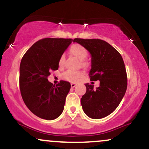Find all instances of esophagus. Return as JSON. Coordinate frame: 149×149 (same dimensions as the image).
<instances>
[{"instance_id":"obj_1","label":"esophagus","mask_w":149,"mask_h":149,"mask_svg":"<svg viewBox=\"0 0 149 149\" xmlns=\"http://www.w3.org/2000/svg\"><path fill=\"white\" fill-rule=\"evenodd\" d=\"M76 85H77V84H74V83H71V87H72V88H74V87H76Z\"/></svg>"}]
</instances>
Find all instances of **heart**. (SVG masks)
Listing matches in <instances>:
<instances>
[{"label": "heart", "instance_id": "1", "mask_svg": "<svg viewBox=\"0 0 149 149\" xmlns=\"http://www.w3.org/2000/svg\"><path fill=\"white\" fill-rule=\"evenodd\" d=\"M70 53L79 60H81V63L83 66H87V63L83 61L84 59L87 57L88 55L87 49L79 44H73L69 49ZM65 62V55H62L60 57L58 60L59 66H62ZM84 75V72L79 70H68L65 72L62 75V77L65 80L71 81V82H77L81 77Z\"/></svg>", "mask_w": 149, "mask_h": 149}]
</instances>
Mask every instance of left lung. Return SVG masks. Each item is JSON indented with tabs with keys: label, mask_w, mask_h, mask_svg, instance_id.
I'll return each instance as SVG.
<instances>
[{
	"label": "left lung",
	"mask_w": 149,
	"mask_h": 149,
	"mask_svg": "<svg viewBox=\"0 0 149 149\" xmlns=\"http://www.w3.org/2000/svg\"><path fill=\"white\" fill-rule=\"evenodd\" d=\"M73 42L90 52V80L100 81L95 89L93 84H85L87 92L81 99L82 109L92 119H102L117 108L126 93L127 74L124 60L114 47L102 40L74 38Z\"/></svg>",
	"instance_id": "1"
}]
</instances>
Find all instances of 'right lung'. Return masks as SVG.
<instances>
[{"label": "right lung", "instance_id": "obj_1", "mask_svg": "<svg viewBox=\"0 0 149 149\" xmlns=\"http://www.w3.org/2000/svg\"><path fill=\"white\" fill-rule=\"evenodd\" d=\"M72 39L43 38L33 45L23 55L20 65L22 98L27 107L41 119L53 120L61 114L70 83L57 84L47 79L52 70H57L58 60Z\"/></svg>", "mask_w": 149, "mask_h": 149}]
</instances>
